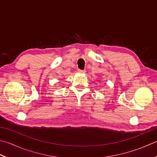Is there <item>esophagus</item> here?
I'll return each mask as SVG.
<instances>
[{"instance_id": "obj_1", "label": "esophagus", "mask_w": 157, "mask_h": 157, "mask_svg": "<svg viewBox=\"0 0 157 157\" xmlns=\"http://www.w3.org/2000/svg\"><path fill=\"white\" fill-rule=\"evenodd\" d=\"M78 72L81 73V74H85V72H86V71H85V70H78Z\"/></svg>"}]
</instances>
